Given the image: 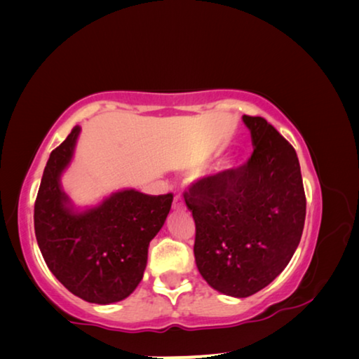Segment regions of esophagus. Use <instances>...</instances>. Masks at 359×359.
<instances>
[{"mask_svg": "<svg viewBox=\"0 0 359 359\" xmlns=\"http://www.w3.org/2000/svg\"><path fill=\"white\" fill-rule=\"evenodd\" d=\"M185 205L184 203V196L182 194H177V196L174 198V209H182Z\"/></svg>", "mask_w": 359, "mask_h": 359, "instance_id": "34e87169", "label": "esophagus"}]
</instances>
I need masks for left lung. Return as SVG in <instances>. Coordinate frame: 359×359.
<instances>
[{
  "instance_id": "obj_1",
  "label": "left lung",
  "mask_w": 359,
  "mask_h": 359,
  "mask_svg": "<svg viewBox=\"0 0 359 359\" xmlns=\"http://www.w3.org/2000/svg\"><path fill=\"white\" fill-rule=\"evenodd\" d=\"M253 154L244 166L198 180L185 193L196 224L194 261L212 288L247 297L293 258L306 220L294 149L263 117H242Z\"/></svg>"
}]
</instances>
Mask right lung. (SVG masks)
I'll list each match as a JSON object with an SVG mask.
<instances>
[{
    "instance_id": "add662e5",
    "label": "right lung",
    "mask_w": 359,
    "mask_h": 359,
    "mask_svg": "<svg viewBox=\"0 0 359 359\" xmlns=\"http://www.w3.org/2000/svg\"><path fill=\"white\" fill-rule=\"evenodd\" d=\"M81 126L48 158L34 204V233L48 269L65 288L93 304L123 301L137 288L150 241L171 210L172 194L150 196L135 188L79 209L63 191Z\"/></svg>"
}]
</instances>
